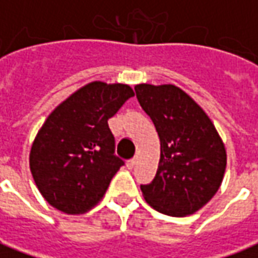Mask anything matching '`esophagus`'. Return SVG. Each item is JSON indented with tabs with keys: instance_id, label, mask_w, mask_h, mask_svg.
Masks as SVG:
<instances>
[{
	"instance_id": "34e87169",
	"label": "esophagus",
	"mask_w": 258,
	"mask_h": 258,
	"mask_svg": "<svg viewBox=\"0 0 258 258\" xmlns=\"http://www.w3.org/2000/svg\"><path fill=\"white\" fill-rule=\"evenodd\" d=\"M135 163H137V159H131V160H128V162H127V168H128V170H133V168L135 167Z\"/></svg>"
}]
</instances>
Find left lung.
Here are the masks:
<instances>
[{
    "label": "left lung",
    "instance_id": "left-lung-1",
    "mask_svg": "<svg viewBox=\"0 0 258 258\" xmlns=\"http://www.w3.org/2000/svg\"><path fill=\"white\" fill-rule=\"evenodd\" d=\"M138 102L160 138V160L151 184L141 185L155 210L185 217L216 195L227 167L221 137L206 112L173 84L135 85Z\"/></svg>",
    "mask_w": 258,
    "mask_h": 258
}]
</instances>
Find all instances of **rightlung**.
Returning <instances> with one entry per match:
<instances>
[{
	"label": "right lung",
	"mask_w": 258,
	"mask_h": 258,
	"mask_svg": "<svg viewBox=\"0 0 258 258\" xmlns=\"http://www.w3.org/2000/svg\"><path fill=\"white\" fill-rule=\"evenodd\" d=\"M134 96L127 84L92 81L53 109L37 133L30 171L40 194L66 214L90 210L124 162L107 120Z\"/></svg>",
	"instance_id": "1"
}]
</instances>
